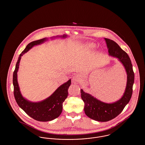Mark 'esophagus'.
Instances as JSON below:
<instances>
[{
	"mask_svg": "<svg viewBox=\"0 0 145 145\" xmlns=\"http://www.w3.org/2000/svg\"><path fill=\"white\" fill-rule=\"evenodd\" d=\"M80 80V76H79L78 74H76L75 76L73 77L72 79V82L73 83H78Z\"/></svg>",
	"mask_w": 145,
	"mask_h": 145,
	"instance_id": "1",
	"label": "esophagus"
}]
</instances>
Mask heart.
I'll list each match as a JSON object with an SVG mask.
<instances>
[{
  "label": "heart",
  "mask_w": 145,
  "mask_h": 145,
  "mask_svg": "<svg viewBox=\"0 0 145 145\" xmlns=\"http://www.w3.org/2000/svg\"><path fill=\"white\" fill-rule=\"evenodd\" d=\"M88 48H93L94 47V45L93 44H89L87 46Z\"/></svg>",
  "instance_id": "b5f03b06"
}]
</instances>
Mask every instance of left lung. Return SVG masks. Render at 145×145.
Returning a JSON list of instances; mask_svg holds the SVG:
<instances>
[{"label":"left lung","mask_w":145,"mask_h":145,"mask_svg":"<svg viewBox=\"0 0 145 145\" xmlns=\"http://www.w3.org/2000/svg\"><path fill=\"white\" fill-rule=\"evenodd\" d=\"M104 39L109 54L117 57L123 65L127 74V82L123 96L113 103H104L81 89V97L85 104V114L90 118L99 122L109 121L117 116L123 111L131 98L134 82V73L128 55L115 42L106 38Z\"/></svg>","instance_id":"8db88e82"}]
</instances>
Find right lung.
<instances>
[{"label":"right lung","instance_id":"right-lung-1","mask_svg":"<svg viewBox=\"0 0 145 145\" xmlns=\"http://www.w3.org/2000/svg\"><path fill=\"white\" fill-rule=\"evenodd\" d=\"M66 36V35H63L61 37L64 38ZM46 40L47 38H43L28 44L20 55L13 74L14 96L17 103L29 116L41 122L52 121L60 115L62 112V103L67 97L68 89L71 84V80L69 79L68 82L59 86L48 98L40 102H30L22 96L17 82V72L21 57L33 47L42 43Z\"/></svg>","mask_w":145,"mask_h":145}]
</instances>
